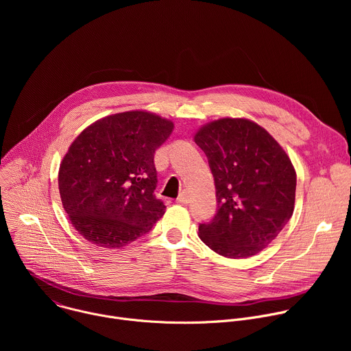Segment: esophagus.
I'll return each mask as SVG.
<instances>
[{
    "mask_svg": "<svg viewBox=\"0 0 351 351\" xmlns=\"http://www.w3.org/2000/svg\"><path fill=\"white\" fill-rule=\"evenodd\" d=\"M176 202H178L179 204H187V203H189V194H187L186 191H182V193L179 194V197L176 198Z\"/></svg>",
    "mask_w": 351,
    "mask_h": 351,
    "instance_id": "esophagus-1",
    "label": "esophagus"
}]
</instances>
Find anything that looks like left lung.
I'll return each mask as SVG.
<instances>
[{
	"label": "left lung",
	"instance_id": "obj_1",
	"mask_svg": "<svg viewBox=\"0 0 351 351\" xmlns=\"http://www.w3.org/2000/svg\"><path fill=\"white\" fill-rule=\"evenodd\" d=\"M214 176L217 214L198 232L211 250L247 258L265 248L293 215L295 171L278 141L248 119L223 118L194 136Z\"/></svg>",
	"mask_w": 351,
	"mask_h": 351
}]
</instances>
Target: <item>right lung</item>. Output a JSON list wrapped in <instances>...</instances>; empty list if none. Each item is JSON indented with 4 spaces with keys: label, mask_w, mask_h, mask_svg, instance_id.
<instances>
[{
    "label": "right lung",
    "mask_w": 351,
    "mask_h": 351,
    "mask_svg": "<svg viewBox=\"0 0 351 351\" xmlns=\"http://www.w3.org/2000/svg\"><path fill=\"white\" fill-rule=\"evenodd\" d=\"M173 123L144 111L106 117L86 128L64 157L58 186L75 229L98 247L118 248L165 214L156 197L154 154Z\"/></svg>",
    "instance_id": "obj_1"
}]
</instances>
